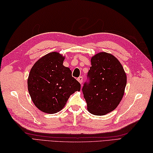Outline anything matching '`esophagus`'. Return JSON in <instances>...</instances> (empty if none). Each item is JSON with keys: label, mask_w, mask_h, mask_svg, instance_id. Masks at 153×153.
I'll list each match as a JSON object with an SVG mask.
<instances>
[{"label": "esophagus", "mask_w": 153, "mask_h": 153, "mask_svg": "<svg viewBox=\"0 0 153 153\" xmlns=\"http://www.w3.org/2000/svg\"><path fill=\"white\" fill-rule=\"evenodd\" d=\"M77 81H78V82L80 83V84H82V82H83V77H82V76L79 77L78 78H77Z\"/></svg>", "instance_id": "34e87169"}]
</instances>
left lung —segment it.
I'll return each instance as SVG.
<instances>
[{"instance_id":"1","label":"left lung","mask_w":153,"mask_h":153,"mask_svg":"<svg viewBox=\"0 0 153 153\" xmlns=\"http://www.w3.org/2000/svg\"><path fill=\"white\" fill-rule=\"evenodd\" d=\"M82 92L87 110L102 116L114 110L123 97L127 77L118 60L113 55L100 53L91 58Z\"/></svg>"}]
</instances>
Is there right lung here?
<instances>
[{"label":"right lung","mask_w":153,"mask_h":153,"mask_svg":"<svg viewBox=\"0 0 153 153\" xmlns=\"http://www.w3.org/2000/svg\"><path fill=\"white\" fill-rule=\"evenodd\" d=\"M64 59L56 52L47 54L35 62L29 74V93L43 112H59L71 94L80 91V83L71 76L70 68L63 66Z\"/></svg>","instance_id":"add662e5"}]
</instances>
